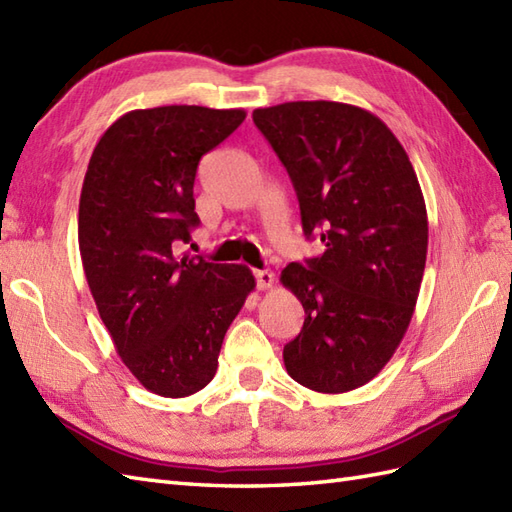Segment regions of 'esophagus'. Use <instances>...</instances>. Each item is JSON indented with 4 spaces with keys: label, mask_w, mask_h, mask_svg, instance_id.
<instances>
[{
    "label": "esophagus",
    "mask_w": 512,
    "mask_h": 512,
    "mask_svg": "<svg viewBox=\"0 0 512 512\" xmlns=\"http://www.w3.org/2000/svg\"><path fill=\"white\" fill-rule=\"evenodd\" d=\"M255 279H257V290H270L272 285H275V275H272L270 270H257Z\"/></svg>",
    "instance_id": "obj_1"
}]
</instances>
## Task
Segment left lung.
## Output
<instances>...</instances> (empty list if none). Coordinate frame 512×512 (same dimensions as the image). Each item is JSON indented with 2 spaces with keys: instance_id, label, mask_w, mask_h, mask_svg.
<instances>
[{
  "instance_id": "obj_1",
  "label": "left lung",
  "mask_w": 512,
  "mask_h": 512,
  "mask_svg": "<svg viewBox=\"0 0 512 512\" xmlns=\"http://www.w3.org/2000/svg\"><path fill=\"white\" fill-rule=\"evenodd\" d=\"M253 122L288 170L307 237L325 253L288 264L281 283L305 310L285 371L316 392L360 388L406 334L427 255L417 172L392 130L360 106L285 102Z\"/></svg>"
}]
</instances>
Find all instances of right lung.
I'll return each mask as SVG.
<instances>
[{
	"instance_id": "obj_1",
	"label": "right lung",
	"mask_w": 512,
	"mask_h": 512,
	"mask_svg": "<svg viewBox=\"0 0 512 512\" xmlns=\"http://www.w3.org/2000/svg\"><path fill=\"white\" fill-rule=\"evenodd\" d=\"M242 109L157 106L122 115L100 137L80 192L82 268L117 353L161 397L205 388L233 318L255 290L242 264L176 255L198 227L202 154L244 122Z\"/></svg>"
}]
</instances>
